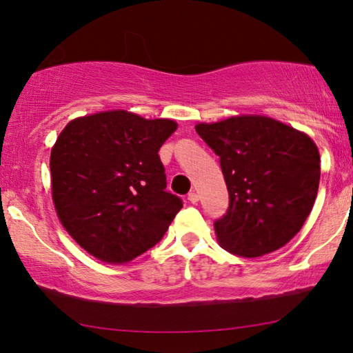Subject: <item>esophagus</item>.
I'll list each match as a JSON object with an SVG mask.
<instances>
[{"label": "esophagus", "mask_w": 353, "mask_h": 353, "mask_svg": "<svg viewBox=\"0 0 353 353\" xmlns=\"http://www.w3.org/2000/svg\"><path fill=\"white\" fill-rule=\"evenodd\" d=\"M188 201L192 202V204H197V202H199V194H197L196 191H191L190 194H188Z\"/></svg>", "instance_id": "obj_1"}]
</instances>
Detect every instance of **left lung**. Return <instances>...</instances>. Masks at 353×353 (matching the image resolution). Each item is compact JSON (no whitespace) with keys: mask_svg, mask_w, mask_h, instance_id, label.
Returning a JSON list of instances; mask_svg holds the SVG:
<instances>
[{"mask_svg":"<svg viewBox=\"0 0 353 353\" xmlns=\"http://www.w3.org/2000/svg\"><path fill=\"white\" fill-rule=\"evenodd\" d=\"M220 157L230 207L214 223L221 248L262 257L286 245L305 223L320 185V152L307 133L267 115L197 123Z\"/></svg>","mask_w":353,"mask_h":353,"instance_id":"8db88e82","label":"left lung"}]
</instances>
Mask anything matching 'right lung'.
Instances as JSON below:
<instances>
[{
  "mask_svg": "<svg viewBox=\"0 0 353 353\" xmlns=\"http://www.w3.org/2000/svg\"><path fill=\"white\" fill-rule=\"evenodd\" d=\"M170 119L115 109L70 120L51 148V196L72 239L101 262L123 265L156 245L183 207L165 191L159 149Z\"/></svg>",
  "mask_w": 353,
  "mask_h": 353,
  "instance_id": "right-lung-1",
  "label": "right lung"
}]
</instances>
